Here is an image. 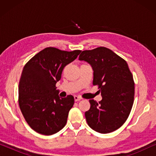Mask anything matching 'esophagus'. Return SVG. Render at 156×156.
<instances>
[{
    "label": "esophagus",
    "mask_w": 156,
    "mask_h": 156,
    "mask_svg": "<svg viewBox=\"0 0 156 156\" xmlns=\"http://www.w3.org/2000/svg\"><path fill=\"white\" fill-rule=\"evenodd\" d=\"M74 101H80V100L82 99V98H81L80 97H79V96H76V95L74 96Z\"/></svg>",
    "instance_id": "34e87169"
}]
</instances>
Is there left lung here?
Wrapping results in <instances>:
<instances>
[{
    "label": "left lung",
    "mask_w": 156,
    "mask_h": 156,
    "mask_svg": "<svg viewBox=\"0 0 156 156\" xmlns=\"http://www.w3.org/2000/svg\"><path fill=\"white\" fill-rule=\"evenodd\" d=\"M79 59L91 66L93 84L99 86L102 97L99 102L89 100L87 123L101 133L116 131L126 121L133 104L134 82L127 62L104 47L82 51Z\"/></svg>",
    "instance_id": "1"
}]
</instances>
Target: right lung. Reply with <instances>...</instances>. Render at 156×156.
<instances>
[{
  "instance_id": "right-lung-1",
  "label": "right lung",
  "mask_w": 156,
  "mask_h": 156,
  "mask_svg": "<svg viewBox=\"0 0 156 156\" xmlns=\"http://www.w3.org/2000/svg\"><path fill=\"white\" fill-rule=\"evenodd\" d=\"M80 52L47 48L23 68L18 87L19 106L27 123L37 133L50 136L66 125L74 99L72 95L59 97L55 84L60 80L64 67Z\"/></svg>"
}]
</instances>
